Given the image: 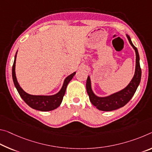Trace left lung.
I'll return each instance as SVG.
<instances>
[{"mask_svg": "<svg viewBox=\"0 0 152 152\" xmlns=\"http://www.w3.org/2000/svg\"><path fill=\"white\" fill-rule=\"evenodd\" d=\"M126 37L128 38L130 44L134 49L136 54L135 71H134L133 78H132L129 85L118 92L113 93L112 95L106 96V97H98L93 93L92 88H91V82L89 76L86 80V87L89 99L94 106H95L98 110L101 111L110 112V111L117 110L124 106L131 99L141 82V69L140 64H139L138 50L132 44L131 38L128 34H126Z\"/></svg>", "mask_w": 152, "mask_h": 152, "instance_id": "1", "label": "left lung"}]
</instances>
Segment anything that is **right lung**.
<instances>
[{
  "label": "right lung",
  "instance_id": "add662e5",
  "mask_svg": "<svg viewBox=\"0 0 152 152\" xmlns=\"http://www.w3.org/2000/svg\"><path fill=\"white\" fill-rule=\"evenodd\" d=\"M17 51L15 59H14L13 67H12V77L13 80L15 85V88L18 90L20 97L30 107L33 109L42 111V112H48V111L53 110L58 107L62 102L63 97L66 93L67 86L68 85L74 76L76 74V72L71 74L70 75L66 78L64 80L63 86L58 93L53 95H32L25 92L21 86L19 85L18 80H17L15 75V61L17 57Z\"/></svg>",
  "mask_w": 152,
  "mask_h": 152
}]
</instances>
